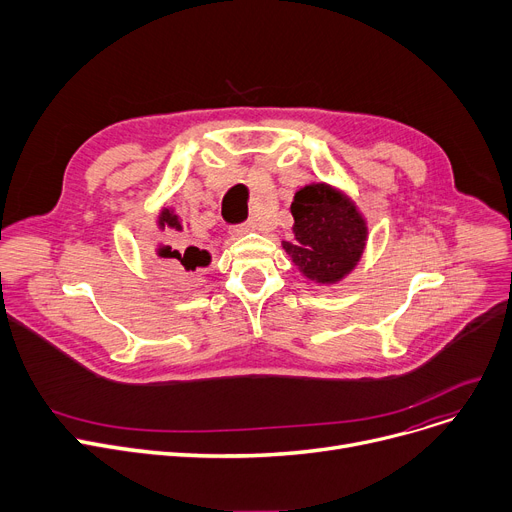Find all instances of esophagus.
I'll list each match as a JSON object with an SVG mask.
<instances>
[{"instance_id": "34e87169", "label": "esophagus", "mask_w": 512, "mask_h": 512, "mask_svg": "<svg viewBox=\"0 0 512 512\" xmlns=\"http://www.w3.org/2000/svg\"><path fill=\"white\" fill-rule=\"evenodd\" d=\"M257 226H255V222H245V224H240V226H234V228H230V234L232 236H242V234H247V232H253Z\"/></svg>"}]
</instances>
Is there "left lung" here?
Instances as JSON below:
<instances>
[{"label":"left lung","instance_id":"obj_1","mask_svg":"<svg viewBox=\"0 0 512 512\" xmlns=\"http://www.w3.org/2000/svg\"><path fill=\"white\" fill-rule=\"evenodd\" d=\"M290 211L294 240H282V247L303 276L317 284H336L351 274L367 245V222L353 199L317 182L294 195Z\"/></svg>","mask_w":512,"mask_h":512}]
</instances>
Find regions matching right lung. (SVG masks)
<instances>
[{"label": "right lung", "mask_w": 512, "mask_h": 512, "mask_svg": "<svg viewBox=\"0 0 512 512\" xmlns=\"http://www.w3.org/2000/svg\"><path fill=\"white\" fill-rule=\"evenodd\" d=\"M157 226L159 230H176V232H182L184 226L180 222L178 215L174 213V209L170 207H164L159 211L157 215ZM159 257H164L168 265L172 267H184V270H195V267H205L211 257L207 251H199L197 247H186L184 251H174L172 247H159Z\"/></svg>", "instance_id": "1"}]
</instances>
